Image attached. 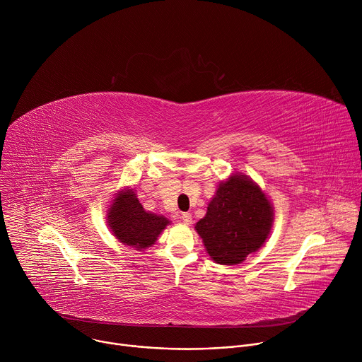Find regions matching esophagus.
<instances>
[{
	"label": "esophagus",
	"instance_id": "34e87169",
	"mask_svg": "<svg viewBox=\"0 0 362 362\" xmlns=\"http://www.w3.org/2000/svg\"><path fill=\"white\" fill-rule=\"evenodd\" d=\"M180 219H182V222L185 223V225H190L192 223V215L190 214H182V216H180Z\"/></svg>",
	"mask_w": 362,
	"mask_h": 362
}]
</instances>
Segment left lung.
<instances>
[{"mask_svg":"<svg viewBox=\"0 0 362 362\" xmlns=\"http://www.w3.org/2000/svg\"><path fill=\"white\" fill-rule=\"evenodd\" d=\"M274 225V206L267 193L243 173L221 182L208 212L194 225L212 261L242 264L268 239Z\"/></svg>","mask_w":362,"mask_h":362,"instance_id":"left-lung-1","label":"left lung"}]
</instances>
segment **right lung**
Segmentation results:
<instances>
[{"label":"right lung","mask_w":362,"mask_h":362,"mask_svg":"<svg viewBox=\"0 0 362 362\" xmlns=\"http://www.w3.org/2000/svg\"><path fill=\"white\" fill-rule=\"evenodd\" d=\"M169 223L163 215L147 212L132 187L119 190L107 211V225L113 236L139 252L154 245Z\"/></svg>","instance_id":"1"}]
</instances>
